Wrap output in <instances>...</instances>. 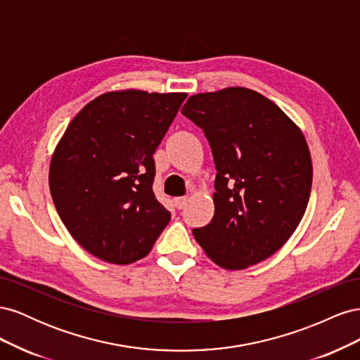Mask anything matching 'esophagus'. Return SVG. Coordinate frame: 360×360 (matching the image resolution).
<instances>
[{"label": "esophagus", "mask_w": 360, "mask_h": 360, "mask_svg": "<svg viewBox=\"0 0 360 360\" xmlns=\"http://www.w3.org/2000/svg\"><path fill=\"white\" fill-rule=\"evenodd\" d=\"M188 204V197H179V198H174V205L177 207L179 210H181L184 205Z\"/></svg>", "instance_id": "1"}]
</instances>
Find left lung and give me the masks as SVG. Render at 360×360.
Returning a JSON list of instances; mask_svg holds the SVG:
<instances>
[{
	"instance_id": "8db88e82",
	"label": "left lung",
	"mask_w": 360,
	"mask_h": 360,
	"mask_svg": "<svg viewBox=\"0 0 360 360\" xmlns=\"http://www.w3.org/2000/svg\"><path fill=\"white\" fill-rule=\"evenodd\" d=\"M181 114L202 129L217 171L213 219L193 228L195 240L228 270L274 255L309 201L312 162L302 130L278 105L243 86L193 94Z\"/></svg>"
}]
</instances>
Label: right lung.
<instances>
[{"label":"right lung","instance_id":"obj_1","mask_svg":"<svg viewBox=\"0 0 360 360\" xmlns=\"http://www.w3.org/2000/svg\"><path fill=\"white\" fill-rule=\"evenodd\" d=\"M186 93L101 94L53 151L49 189L68 231L108 263L144 258L171 219L155 197L153 155Z\"/></svg>","mask_w":360,"mask_h":360}]
</instances>
